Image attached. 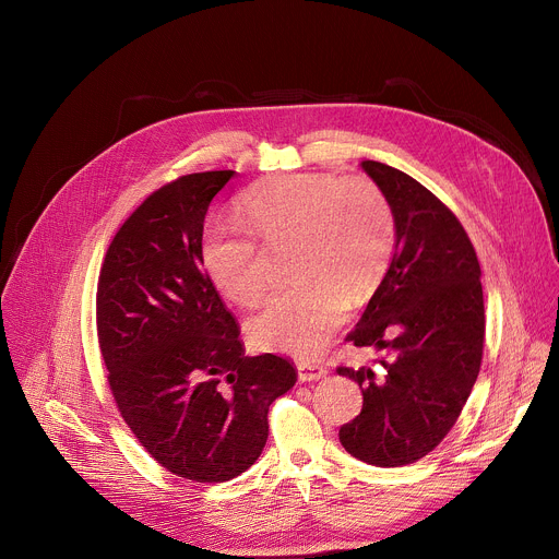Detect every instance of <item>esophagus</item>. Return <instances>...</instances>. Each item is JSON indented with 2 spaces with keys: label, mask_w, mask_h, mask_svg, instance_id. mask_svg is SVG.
Returning <instances> with one entry per match:
<instances>
[{
  "label": "esophagus",
  "mask_w": 559,
  "mask_h": 559,
  "mask_svg": "<svg viewBox=\"0 0 559 559\" xmlns=\"http://www.w3.org/2000/svg\"><path fill=\"white\" fill-rule=\"evenodd\" d=\"M296 369H298V380L300 382H311V380H318V378H323L328 373V369L323 365L309 362V360H300L296 365Z\"/></svg>",
  "instance_id": "34e87169"
}]
</instances>
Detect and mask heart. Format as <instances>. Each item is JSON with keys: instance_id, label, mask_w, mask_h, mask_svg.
<instances>
[{"instance_id": "heart-1", "label": "heart", "mask_w": 559, "mask_h": 559, "mask_svg": "<svg viewBox=\"0 0 559 559\" xmlns=\"http://www.w3.org/2000/svg\"><path fill=\"white\" fill-rule=\"evenodd\" d=\"M241 214L248 227H205L199 254L207 278L229 300L254 305L267 287L262 247L292 248L289 272L298 283L263 302L248 321V336L267 352L316 356L345 323L349 305L371 298L391 267L389 199L367 177L287 173L252 186Z\"/></svg>"}]
</instances>
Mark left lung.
I'll list each match as a JSON object with an SVG mask.
<instances>
[{
    "label": "left lung",
    "mask_w": 559,
    "mask_h": 559,
    "mask_svg": "<svg viewBox=\"0 0 559 559\" xmlns=\"http://www.w3.org/2000/svg\"><path fill=\"white\" fill-rule=\"evenodd\" d=\"M360 166L393 207L395 250L347 341L389 356L378 373L338 367L362 389V412L338 438L367 464L403 466L442 442L480 373L483 272L462 223L436 194L391 166Z\"/></svg>",
    "instance_id": "1"
}]
</instances>
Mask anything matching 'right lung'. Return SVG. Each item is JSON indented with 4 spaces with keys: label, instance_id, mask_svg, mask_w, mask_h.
I'll use <instances>...</instances> for the list:
<instances>
[{
    "label": "right lung",
    "instance_id": "add662e5",
    "mask_svg": "<svg viewBox=\"0 0 559 559\" xmlns=\"http://www.w3.org/2000/svg\"><path fill=\"white\" fill-rule=\"evenodd\" d=\"M234 177L197 173L152 192L119 227L97 285L110 391L141 447L192 483L248 471L267 412L296 382L287 358L246 356L236 318L201 265L207 207Z\"/></svg>",
    "mask_w": 559,
    "mask_h": 559
}]
</instances>
